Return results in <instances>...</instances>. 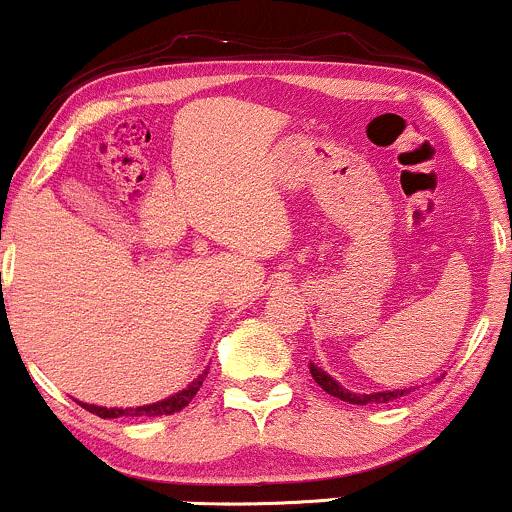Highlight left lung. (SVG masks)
<instances>
[{"label": "left lung", "mask_w": 512, "mask_h": 512, "mask_svg": "<svg viewBox=\"0 0 512 512\" xmlns=\"http://www.w3.org/2000/svg\"><path fill=\"white\" fill-rule=\"evenodd\" d=\"M310 373H312V378H315L317 386H320L322 390H327L329 395H334V398L344 400V403H351V405L390 403V400H398V398H403V395H408L410 390H415V388H398V390H378V393H351L349 388H344L342 383L334 381V378L329 376L327 371H322L320 366L310 364Z\"/></svg>", "instance_id": "obj_1"}]
</instances>
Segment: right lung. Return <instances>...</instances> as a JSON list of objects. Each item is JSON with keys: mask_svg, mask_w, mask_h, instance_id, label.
<instances>
[{"mask_svg": "<svg viewBox=\"0 0 512 512\" xmlns=\"http://www.w3.org/2000/svg\"><path fill=\"white\" fill-rule=\"evenodd\" d=\"M207 376V368L200 373V376L195 378V381L188 383L183 390H178V393L168 395V398L158 400V403H151V405H139V408H104V405H90V403H78L82 405L85 410L95 412L97 417H102V420H109V417H122V415H146V417H161V415H173V412L183 410L185 405L190 403L192 398L197 395V390H200L202 381H205Z\"/></svg>", "mask_w": 512, "mask_h": 512, "instance_id": "add662e5", "label": "right lung"}]
</instances>
